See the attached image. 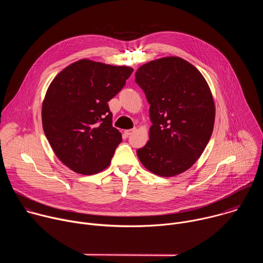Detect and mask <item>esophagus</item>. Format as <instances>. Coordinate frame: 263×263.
I'll list each match as a JSON object with an SVG mask.
<instances>
[{"label":"esophagus","instance_id":"1","mask_svg":"<svg viewBox=\"0 0 263 263\" xmlns=\"http://www.w3.org/2000/svg\"><path fill=\"white\" fill-rule=\"evenodd\" d=\"M135 131V129H129V130H125V135H127V136H129V135H131L133 132Z\"/></svg>","mask_w":263,"mask_h":263}]
</instances>
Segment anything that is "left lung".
Segmentation results:
<instances>
[{
	"label": "left lung",
	"mask_w": 263,
	"mask_h": 263,
	"mask_svg": "<svg viewBox=\"0 0 263 263\" xmlns=\"http://www.w3.org/2000/svg\"><path fill=\"white\" fill-rule=\"evenodd\" d=\"M135 78L151 105L153 124L137 156L157 176L182 174L200 158L213 131L215 106L210 87L197 67L177 56L141 65Z\"/></svg>",
	"instance_id": "obj_1"
}]
</instances>
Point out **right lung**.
Here are the masks:
<instances>
[{
	"instance_id": "obj_1",
	"label": "right lung",
	"mask_w": 263,
	"mask_h": 263,
	"mask_svg": "<svg viewBox=\"0 0 263 263\" xmlns=\"http://www.w3.org/2000/svg\"><path fill=\"white\" fill-rule=\"evenodd\" d=\"M133 68L81 59L63 68L46 92L42 121L58 159L71 171L95 175L111 162L122 141L108 102Z\"/></svg>"
}]
</instances>
